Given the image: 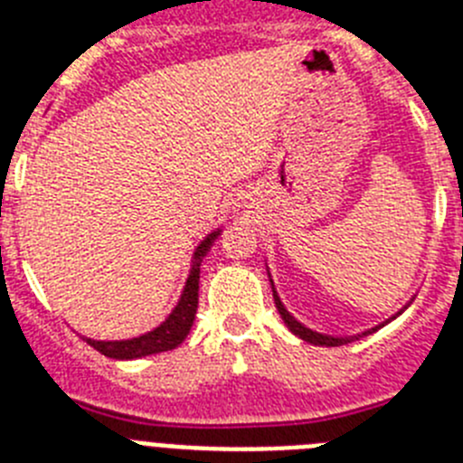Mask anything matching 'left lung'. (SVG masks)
Returning a JSON list of instances; mask_svg holds the SVG:
<instances>
[{"mask_svg": "<svg viewBox=\"0 0 463 463\" xmlns=\"http://www.w3.org/2000/svg\"><path fill=\"white\" fill-rule=\"evenodd\" d=\"M267 271H269V269H267ZM269 282H271L273 298H276V308H278V313H280L282 322H285V325H288V329L292 331L294 336H298V338H301V341L310 343V345H322V347H336V345H345V343H353V341H359V338H364V336H369V334H373V331L383 329L384 325H390L392 320H396V317H399V315L403 313V310H406L408 306H411V301H412V298H411V301H408L406 306H401V308L396 310V313L392 315V317H387V320H384V322H380V325L371 326V329L362 331V334H353V336H331V334H322V331L308 329V326H306L304 322H298L297 317H294V315L289 313L288 308H285V304H282V301H280V297H278V289H276V285H273V278H271V273H269Z\"/></svg>", "mask_w": 463, "mask_h": 463, "instance_id": "obj_1", "label": "left lung"}]
</instances>
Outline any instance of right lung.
Masks as SVG:
<instances>
[{
	"label": "right lung",
	"instance_id": "1",
	"mask_svg": "<svg viewBox=\"0 0 463 463\" xmlns=\"http://www.w3.org/2000/svg\"><path fill=\"white\" fill-rule=\"evenodd\" d=\"M220 234H222V229H213L211 234L194 248V255H192L190 261V273H187V280L183 285L181 298H178V304L166 315L162 325L146 331L141 336L122 338V341H94V338H85V341L94 350H99L101 354H106V357L125 359V362L127 359H141L148 357V354L166 353V350H174V347L181 345L187 338V334H190L192 322H194L196 315V304H199V273H202V261L211 252L213 243L218 241Z\"/></svg>",
	"mask_w": 463,
	"mask_h": 463
}]
</instances>
